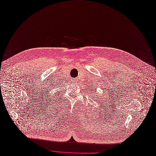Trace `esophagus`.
Returning <instances> with one entry per match:
<instances>
[{
	"label": "esophagus",
	"mask_w": 156,
	"mask_h": 156,
	"mask_svg": "<svg viewBox=\"0 0 156 156\" xmlns=\"http://www.w3.org/2000/svg\"><path fill=\"white\" fill-rule=\"evenodd\" d=\"M73 81H75V80H73Z\"/></svg>",
	"instance_id": "1"
}]
</instances>
